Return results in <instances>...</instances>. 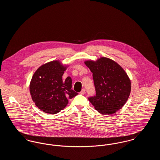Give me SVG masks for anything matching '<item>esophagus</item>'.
Masks as SVG:
<instances>
[{"label":"esophagus","mask_w":160,"mask_h":160,"mask_svg":"<svg viewBox=\"0 0 160 160\" xmlns=\"http://www.w3.org/2000/svg\"><path fill=\"white\" fill-rule=\"evenodd\" d=\"M80 93L81 95H84V94L85 93V89H83L82 90V91L80 92Z\"/></svg>","instance_id":"obj_1"}]
</instances>
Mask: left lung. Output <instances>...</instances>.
I'll return each instance as SVG.
<instances>
[{
    "mask_svg": "<svg viewBox=\"0 0 160 160\" xmlns=\"http://www.w3.org/2000/svg\"><path fill=\"white\" fill-rule=\"evenodd\" d=\"M84 63L93 73L96 91V95L88 98L89 101L101 114L116 113L128 99L129 77L118 63L107 58L85 61Z\"/></svg>",
    "mask_w": 160,
    "mask_h": 160,
    "instance_id": "left-lung-1",
    "label": "left lung"
}]
</instances>
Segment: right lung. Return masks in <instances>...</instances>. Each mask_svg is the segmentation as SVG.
Instances as JSON below:
<instances>
[{"instance_id":"1","label":"right lung","mask_w":160,"mask_h":160,"mask_svg":"<svg viewBox=\"0 0 160 160\" xmlns=\"http://www.w3.org/2000/svg\"><path fill=\"white\" fill-rule=\"evenodd\" d=\"M67 67L60 61H51L39 67L33 74L29 86L32 99L44 113L56 114L60 112L67 106L68 99L78 94L71 89L70 77L62 80Z\"/></svg>"}]
</instances>
